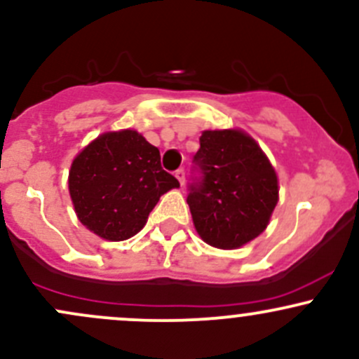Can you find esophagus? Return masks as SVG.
<instances>
[{"instance_id": "esophagus-1", "label": "esophagus", "mask_w": 359, "mask_h": 359, "mask_svg": "<svg viewBox=\"0 0 359 359\" xmlns=\"http://www.w3.org/2000/svg\"><path fill=\"white\" fill-rule=\"evenodd\" d=\"M175 177H177V180L180 182V186H184V182H186V172H184L182 168H179L175 172Z\"/></svg>"}]
</instances>
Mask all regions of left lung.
Instances as JSON below:
<instances>
[{"label":"left lung","mask_w":359,"mask_h":359,"mask_svg":"<svg viewBox=\"0 0 359 359\" xmlns=\"http://www.w3.org/2000/svg\"><path fill=\"white\" fill-rule=\"evenodd\" d=\"M194 163L187 205L201 239L218 249L256 239L278 201L277 173L258 142L237 129L205 130Z\"/></svg>","instance_id":"left-lung-1"}]
</instances>
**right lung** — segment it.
Wrapping results in <instances>:
<instances>
[{
	"mask_svg": "<svg viewBox=\"0 0 359 359\" xmlns=\"http://www.w3.org/2000/svg\"><path fill=\"white\" fill-rule=\"evenodd\" d=\"M156 146L137 130L104 132L72 161L69 191L82 225L107 241H126L148 222L179 180L161 168Z\"/></svg>",
	"mask_w": 359,
	"mask_h": 359,
	"instance_id": "add662e5",
	"label": "right lung"
}]
</instances>
